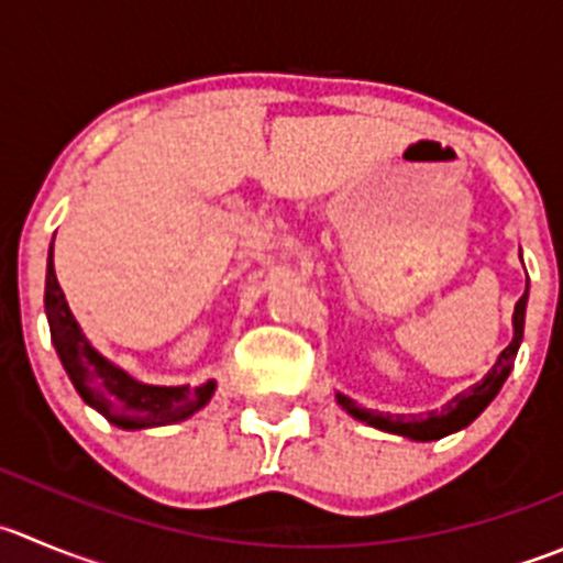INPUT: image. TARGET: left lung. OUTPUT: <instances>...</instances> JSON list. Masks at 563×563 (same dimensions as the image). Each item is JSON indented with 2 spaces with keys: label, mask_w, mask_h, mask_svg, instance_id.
<instances>
[{
  "label": "left lung",
  "mask_w": 563,
  "mask_h": 563,
  "mask_svg": "<svg viewBox=\"0 0 563 563\" xmlns=\"http://www.w3.org/2000/svg\"><path fill=\"white\" fill-rule=\"evenodd\" d=\"M526 302H528V288L515 305V338H511L509 346L500 352L498 363L493 365V371H489L478 385H473L471 390L451 398L440 412L382 415V412H374V409H363L357 401L341 396V393H338V404H341V407L346 409L349 415H354L357 420H365L368 427L382 429V432L401 434V438L423 440V443H427V440H440L451 432H460V429H465L467 423H473V420L487 409V404L493 401V398L498 396L500 387H504L506 376H509L511 365H515L517 349H520V341H522V327H526Z\"/></svg>",
  "instance_id": "1"
}]
</instances>
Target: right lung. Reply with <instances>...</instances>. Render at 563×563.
I'll list each match as a JSON object with an SVG mask.
<instances>
[{
	"mask_svg": "<svg viewBox=\"0 0 563 563\" xmlns=\"http://www.w3.org/2000/svg\"><path fill=\"white\" fill-rule=\"evenodd\" d=\"M46 316L54 349H57L74 387L90 407H96L103 418L112 420L114 427L145 429L176 423V420L198 412L214 393V382H206L195 390L189 385H143V382L131 379L123 368L103 360L90 346V341L81 335L79 324H76L74 313L65 302V294L59 288L57 275H54L52 250H48L46 266Z\"/></svg>",
	"mask_w": 563,
	"mask_h": 563,
	"instance_id": "right-lung-1",
	"label": "right lung"
}]
</instances>
